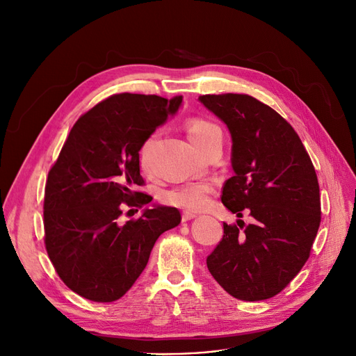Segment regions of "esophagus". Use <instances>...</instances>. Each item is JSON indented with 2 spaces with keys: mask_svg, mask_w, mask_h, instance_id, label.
I'll list each match as a JSON object with an SVG mask.
<instances>
[{
  "mask_svg": "<svg viewBox=\"0 0 356 356\" xmlns=\"http://www.w3.org/2000/svg\"><path fill=\"white\" fill-rule=\"evenodd\" d=\"M193 218H196V213H193V212H189V211H183V212H181V220H183V222L191 220V219H193Z\"/></svg>",
  "mask_w": 356,
  "mask_h": 356,
  "instance_id": "esophagus-1",
  "label": "esophagus"
}]
</instances>
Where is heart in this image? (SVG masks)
Returning a JSON list of instances; mask_svg holds the SVG:
<instances>
[{"label":"heart","instance_id":"1","mask_svg":"<svg viewBox=\"0 0 356 356\" xmlns=\"http://www.w3.org/2000/svg\"><path fill=\"white\" fill-rule=\"evenodd\" d=\"M186 131L191 141L200 148L204 143L209 141L213 136L222 134L220 128L213 121L203 118V117H192L186 122ZM156 136H149L140 148V160L143 168H148V153ZM213 192V184L209 180H199V181H189L177 186L170 191L163 193L161 200L170 207L184 209V211H202L209 204L211 195Z\"/></svg>","mask_w":356,"mask_h":356}]
</instances>
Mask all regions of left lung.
I'll return each instance as SVG.
<instances>
[{"label":"left lung","instance_id":"8db88e82","mask_svg":"<svg viewBox=\"0 0 356 356\" xmlns=\"http://www.w3.org/2000/svg\"><path fill=\"white\" fill-rule=\"evenodd\" d=\"M232 136L235 175L222 188V203L251 225L223 223V236L208 255L209 273L244 302L283 291L310 257L321 227V192L314 165L294 128L271 106L245 93L200 95Z\"/></svg>","mask_w":356,"mask_h":356}]
</instances>
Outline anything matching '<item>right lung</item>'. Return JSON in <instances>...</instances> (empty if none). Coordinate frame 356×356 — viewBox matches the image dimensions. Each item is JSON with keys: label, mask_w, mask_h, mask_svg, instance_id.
Returning <instances> with one entry per match:
<instances>
[{"label": "right lung", "mask_w": 356, "mask_h": 356, "mask_svg": "<svg viewBox=\"0 0 356 356\" xmlns=\"http://www.w3.org/2000/svg\"><path fill=\"white\" fill-rule=\"evenodd\" d=\"M181 98L129 92L108 97L74 122L50 167L46 251L62 282L86 300L121 298L145 268L159 236L180 223V212L167 207L125 222L121 216L124 207L141 209L153 200L137 191L145 186L138 152Z\"/></svg>", "instance_id": "add662e5"}]
</instances>
